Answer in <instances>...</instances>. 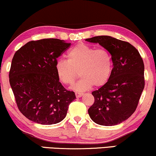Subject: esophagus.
Wrapping results in <instances>:
<instances>
[{"label":"esophagus","instance_id":"1","mask_svg":"<svg viewBox=\"0 0 156 156\" xmlns=\"http://www.w3.org/2000/svg\"><path fill=\"white\" fill-rule=\"evenodd\" d=\"M76 96L77 98H79V97H81L83 96V94L80 93V92H76Z\"/></svg>","mask_w":156,"mask_h":156}]
</instances>
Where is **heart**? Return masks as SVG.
<instances>
[{"label": "heart", "mask_w": 156, "mask_h": 156, "mask_svg": "<svg viewBox=\"0 0 156 156\" xmlns=\"http://www.w3.org/2000/svg\"><path fill=\"white\" fill-rule=\"evenodd\" d=\"M67 57V60H57L56 73L60 81L70 85L79 76V72L81 78L71 87L73 90L84 91L93 86L101 87L111 77L113 62L106 49H97L89 45L79 44L68 51Z\"/></svg>", "instance_id": "heart-1"}]
</instances>
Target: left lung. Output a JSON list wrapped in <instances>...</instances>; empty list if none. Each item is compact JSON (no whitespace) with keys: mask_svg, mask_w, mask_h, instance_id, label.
Listing matches in <instances>:
<instances>
[{"mask_svg":"<svg viewBox=\"0 0 156 156\" xmlns=\"http://www.w3.org/2000/svg\"><path fill=\"white\" fill-rule=\"evenodd\" d=\"M99 44L111 54L113 69L110 80L93 91L94 102L88 112L99 125L115 126L134 113L144 87V66L137 50L128 42L108 35L86 39Z\"/></svg>","mask_w":156,"mask_h":156,"instance_id":"8db88e82","label":"left lung"}]
</instances>
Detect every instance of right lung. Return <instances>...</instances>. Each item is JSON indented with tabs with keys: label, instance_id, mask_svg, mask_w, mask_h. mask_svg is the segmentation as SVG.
<instances>
[{
	"label": "right lung",
	"instance_id": "right-lung-1",
	"mask_svg": "<svg viewBox=\"0 0 156 156\" xmlns=\"http://www.w3.org/2000/svg\"><path fill=\"white\" fill-rule=\"evenodd\" d=\"M70 44L57 38L30 41L14 54L9 83L19 110L27 119L42 125L59 123L76 99L59 82L55 64Z\"/></svg>",
	"mask_w": 156,
	"mask_h": 156
}]
</instances>
